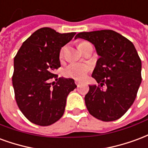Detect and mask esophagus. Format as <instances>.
Returning a JSON list of instances; mask_svg holds the SVG:
<instances>
[{
  "label": "esophagus",
  "instance_id": "esophagus-1",
  "mask_svg": "<svg viewBox=\"0 0 148 148\" xmlns=\"http://www.w3.org/2000/svg\"><path fill=\"white\" fill-rule=\"evenodd\" d=\"M75 84H76V86H77V87H79V86L80 85V84H81V83H80V82H79V81H75Z\"/></svg>",
  "mask_w": 148,
  "mask_h": 148
}]
</instances>
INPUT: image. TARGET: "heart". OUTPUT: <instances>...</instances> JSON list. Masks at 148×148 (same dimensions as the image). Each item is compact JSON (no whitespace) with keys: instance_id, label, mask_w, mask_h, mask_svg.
I'll return each instance as SVG.
<instances>
[{"instance_id":"obj_1","label":"heart","mask_w":148,"mask_h":148,"mask_svg":"<svg viewBox=\"0 0 148 148\" xmlns=\"http://www.w3.org/2000/svg\"><path fill=\"white\" fill-rule=\"evenodd\" d=\"M86 42H81L79 45V46H83L84 44H86ZM64 49H61V53H60V58H63ZM90 71V67L87 64H71L64 69V75L66 76L68 78H72L73 79H75L77 81H81L84 80L87 77V73Z\"/></svg>"}]
</instances>
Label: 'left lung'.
<instances>
[{
	"instance_id": "1",
	"label": "left lung",
	"mask_w": 148,
	"mask_h": 148,
	"mask_svg": "<svg viewBox=\"0 0 148 148\" xmlns=\"http://www.w3.org/2000/svg\"><path fill=\"white\" fill-rule=\"evenodd\" d=\"M79 38L92 43L99 56L91 76L100 85L89 86L84 98L87 110L103 121L119 119L134 102L142 80L137 51L128 38L112 30L80 32L75 38ZM105 84L104 91L101 87Z\"/></svg>"
}]
</instances>
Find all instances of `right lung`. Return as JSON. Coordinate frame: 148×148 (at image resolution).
<instances>
[{
  "label": "right lung",
  "mask_w": 148,
  "mask_h": 148,
  "mask_svg": "<svg viewBox=\"0 0 148 148\" xmlns=\"http://www.w3.org/2000/svg\"><path fill=\"white\" fill-rule=\"evenodd\" d=\"M75 32L61 34L49 27L34 32L14 58L15 98L19 110L31 122L48 126L63 116L66 99L76 85L73 79L58 78L60 51ZM53 78L56 82H51Z\"/></svg>",
  "instance_id": "obj_1"
}]
</instances>
